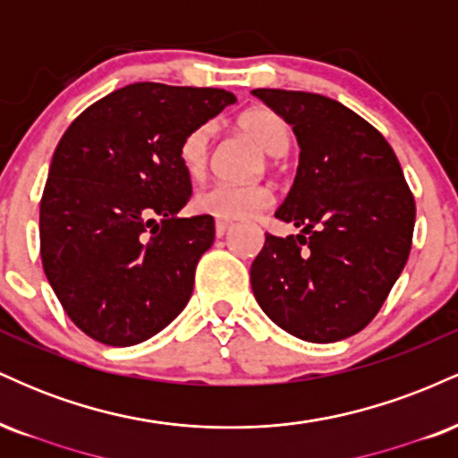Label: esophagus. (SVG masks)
Wrapping results in <instances>:
<instances>
[{"label":"esophagus","instance_id":"esophagus-1","mask_svg":"<svg viewBox=\"0 0 458 458\" xmlns=\"http://www.w3.org/2000/svg\"><path fill=\"white\" fill-rule=\"evenodd\" d=\"M230 225H233L230 222H217V224H215V234L224 236L230 230Z\"/></svg>","mask_w":458,"mask_h":458}]
</instances>
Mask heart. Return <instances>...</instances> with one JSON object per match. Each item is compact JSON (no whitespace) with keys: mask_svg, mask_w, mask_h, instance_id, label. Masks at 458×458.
Here are the masks:
<instances>
[{"mask_svg":"<svg viewBox=\"0 0 458 458\" xmlns=\"http://www.w3.org/2000/svg\"><path fill=\"white\" fill-rule=\"evenodd\" d=\"M239 129L250 135L267 155L282 157L291 146L293 131L288 120L276 109L256 105L243 112L236 120ZM211 140L213 129L208 124L191 129L178 146V159L189 178L199 181L208 170L211 159ZM271 191L265 185H228L217 182L198 193L193 204L199 213L211 215L219 222H236V219L251 217V215L265 211L271 204Z\"/></svg>","mask_w":458,"mask_h":458,"instance_id":"heart-1","label":"heart"}]
</instances>
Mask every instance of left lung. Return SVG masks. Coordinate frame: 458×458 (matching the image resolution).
Masks as SVG:
<instances>
[{
	"label": "left lung",
	"instance_id": "8db88e82",
	"mask_svg": "<svg viewBox=\"0 0 458 458\" xmlns=\"http://www.w3.org/2000/svg\"><path fill=\"white\" fill-rule=\"evenodd\" d=\"M295 131L299 167L276 217L303 234H267L251 291L273 323L338 343L377 317L411 251L415 199L386 138L323 94L254 90Z\"/></svg>",
	"mask_w": 458,
	"mask_h": 458
}]
</instances>
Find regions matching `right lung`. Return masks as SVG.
I'll use <instances>...</instances> for the list:
<instances>
[{
  "label": "right lung",
  "instance_id": "add662e5",
  "mask_svg": "<svg viewBox=\"0 0 458 458\" xmlns=\"http://www.w3.org/2000/svg\"><path fill=\"white\" fill-rule=\"evenodd\" d=\"M236 97L140 81L81 112L62 135L40 199V259L83 334L133 346L187 306L211 215L176 217L191 198L178 146Z\"/></svg>",
  "mask_w": 458,
  "mask_h": 458
}]
</instances>
